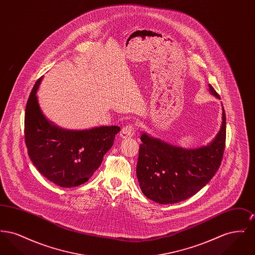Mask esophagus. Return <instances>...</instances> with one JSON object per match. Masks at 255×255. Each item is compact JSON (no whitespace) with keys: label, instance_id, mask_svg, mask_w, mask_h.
<instances>
[{"label":"esophagus","instance_id":"34e87169","mask_svg":"<svg viewBox=\"0 0 255 255\" xmlns=\"http://www.w3.org/2000/svg\"><path fill=\"white\" fill-rule=\"evenodd\" d=\"M133 125L131 124H127L125 127L122 128V131H121V136L122 138H129V137H132L133 135Z\"/></svg>","mask_w":255,"mask_h":255}]
</instances>
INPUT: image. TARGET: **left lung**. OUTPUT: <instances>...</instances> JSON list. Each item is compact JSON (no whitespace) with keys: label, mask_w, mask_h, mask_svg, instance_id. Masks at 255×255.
I'll return each mask as SVG.
<instances>
[{"label":"left lung","mask_w":255,"mask_h":255,"mask_svg":"<svg viewBox=\"0 0 255 255\" xmlns=\"http://www.w3.org/2000/svg\"><path fill=\"white\" fill-rule=\"evenodd\" d=\"M209 92L220 98L213 87ZM136 177L142 193L161 205L176 204L200 191L217 172L226 145V114L215 138L207 145L185 149L143 133Z\"/></svg>","instance_id":"1"}]
</instances>
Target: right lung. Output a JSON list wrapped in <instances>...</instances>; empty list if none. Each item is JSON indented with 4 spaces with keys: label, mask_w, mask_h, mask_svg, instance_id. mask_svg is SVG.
<instances>
[{
    "label": "right lung",
    "mask_w": 255,
    "mask_h": 255,
    "mask_svg": "<svg viewBox=\"0 0 255 255\" xmlns=\"http://www.w3.org/2000/svg\"><path fill=\"white\" fill-rule=\"evenodd\" d=\"M40 77L28 97L24 114V139L37 170L62 187L78 186L89 181L114 144L119 126L89 130H66L49 122L40 109L37 91Z\"/></svg>",
    "instance_id": "1"
}]
</instances>
